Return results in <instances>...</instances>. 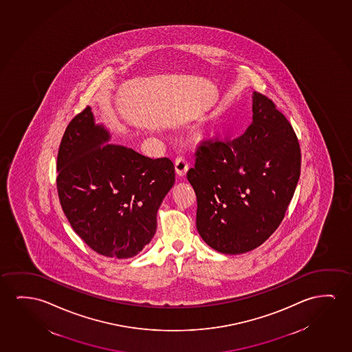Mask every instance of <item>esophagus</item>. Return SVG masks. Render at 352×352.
<instances>
[{
  "label": "esophagus",
  "mask_w": 352,
  "mask_h": 352,
  "mask_svg": "<svg viewBox=\"0 0 352 352\" xmlns=\"http://www.w3.org/2000/svg\"><path fill=\"white\" fill-rule=\"evenodd\" d=\"M175 173L178 175L179 178H184L186 173H188V169H189V163L184 157H178L175 160Z\"/></svg>",
  "instance_id": "obj_1"
}]
</instances>
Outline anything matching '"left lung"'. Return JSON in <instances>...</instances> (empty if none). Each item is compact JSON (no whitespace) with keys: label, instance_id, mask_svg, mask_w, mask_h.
I'll use <instances>...</instances> for the list:
<instances>
[{"label":"left lung","instance_id":"8db88e82","mask_svg":"<svg viewBox=\"0 0 352 352\" xmlns=\"http://www.w3.org/2000/svg\"><path fill=\"white\" fill-rule=\"evenodd\" d=\"M300 145L275 102L253 93V122L234 140H204L188 180L196 226L224 254L263 245L280 226L300 177Z\"/></svg>","mask_w":352,"mask_h":352}]
</instances>
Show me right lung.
Returning a JSON list of instances; mask_svg holds the SVG:
<instances>
[{
	"label": "right lung",
	"instance_id": "1",
	"mask_svg": "<svg viewBox=\"0 0 352 352\" xmlns=\"http://www.w3.org/2000/svg\"><path fill=\"white\" fill-rule=\"evenodd\" d=\"M110 134L91 107L67 124L56 158L61 208L82 240L109 258H132L148 245L157 210L175 180L169 158L104 144Z\"/></svg>",
	"mask_w": 352,
	"mask_h": 352
}]
</instances>
